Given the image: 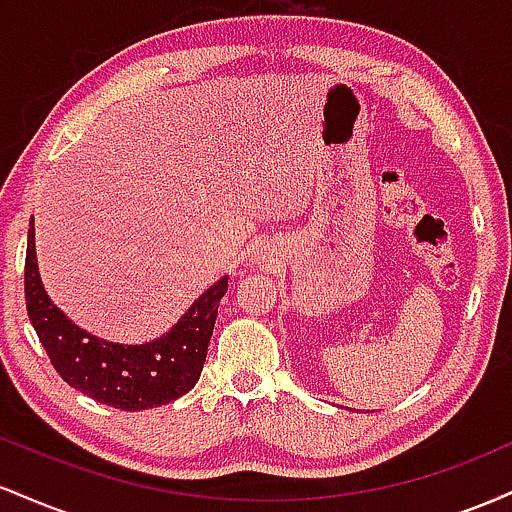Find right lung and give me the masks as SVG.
Here are the masks:
<instances>
[{"mask_svg": "<svg viewBox=\"0 0 512 512\" xmlns=\"http://www.w3.org/2000/svg\"><path fill=\"white\" fill-rule=\"evenodd\" d=\"M33 226L28 228L23 289L26 308L50 363L64 383L96 402L122 411L161 407L190 392L202 375L216 313L228 279L204 291L182 320L156 342L122 346L101 342L72 325L45 293L35 262Z\"/></svg>", "mask_w": 512, "mask_h": 512, "instance_id": "right-lung-1", "label": "right lung"}]
</instances>
